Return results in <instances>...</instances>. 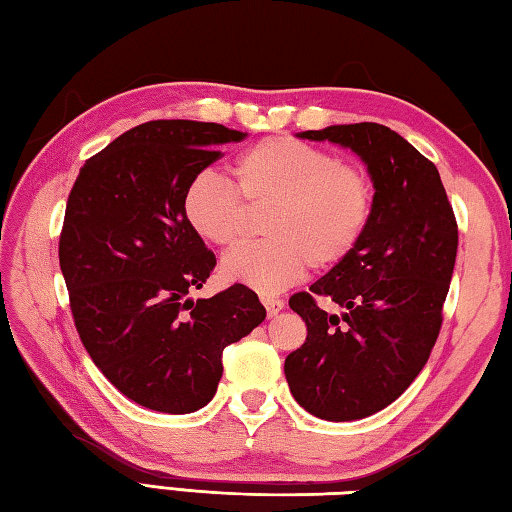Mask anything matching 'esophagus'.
Here are the masks:
<instances>
[{"label":"esophagus","instance_id":"34e87169","mask_svg":"<svg viewBox=\"0 0 512 512\" xmlns=\"http://www.w3.org/2000/svg\"><path fill=\"white\" fill-rule=\"evenodd\" d=\"M260 301H263V305H265V310H267V314L269 316H276L278 312L283 310V301L281 298H274V296H260Z\"/></svg>","mask_w":512,"mask_h":512}]
</instances>
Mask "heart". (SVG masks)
<instances>
[{"instance_id":"heart-1","label":"heart","mask_w":512,"mask_h":512,"mask_svg":"<svg viewBox=\"0 0 512 512\" xmlns=\"http://www.w3.org/2000/svg\"><path fill=\"white\" fill-rule=\"evenodd\" d=\"M236 185L216 171H198L182 191V214L209 245L229 247L245 234L247 207L269 205L260 243L240 245L223 258L227 283L276 294L307 267H332L359 243L372 214L365 173L289 136H274L238 158Z\"/></svg>"}]
</instances>
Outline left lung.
Returning <instances> with one entry per match:
<instances>
[{"label": "left lung", "instance_id": "8db88e82", "mask_svg": "<svg viewBox=\"0 0 512 512\" xmlns=\"http://www.w3.org/2000/svg\"><path fill=\"white\" fill-rule=\"evenodd\" d=\"M296 136L352 149L374 187L356 247L289 298L307 325L285 359L292 397L318 419L356 421L388 408L426 365L455 269L457 220L437 167L397 131L359 122ZM318 295L340 312L323 311Z\"/></svg>", "mask_w": 512, "mask_h": 512}]
</instances>
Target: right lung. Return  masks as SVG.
I'll return each instance as SVG.
<instances>
[{
    "instance_id": "add662e5",
    "label": "right lung",
    "mask_w": 512,
    "mask_h": 512,
    "mask_svg": "<svg viewBox=\"0 0 512 512\" xmlns=\"http://www.w3.org/2000/svg\"><path fill=\"white\" fill-rule=\"evenodd\" d=\"M247 133L151 120L84 162L66 202L60 267L77 334L100 372L140 406L189 414L214 399L223 350L265 321L245 285L189 298L216 265L182 214V191Z\"/></svg>"
}]
</instances>
